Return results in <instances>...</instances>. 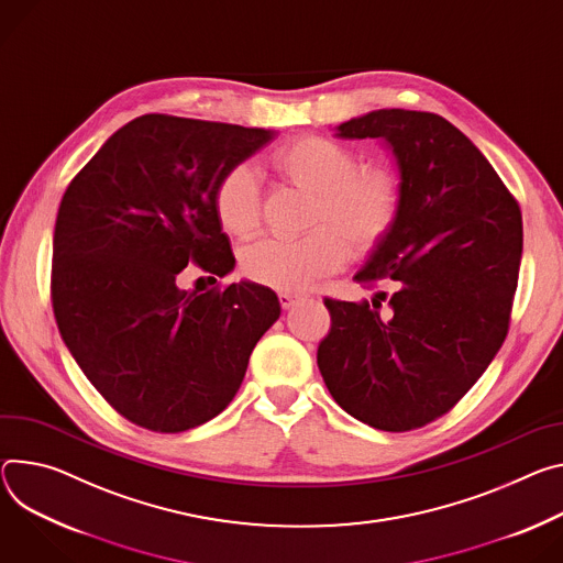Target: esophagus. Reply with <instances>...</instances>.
Returning a JSON list of instances; mask_svg holds the SVG:
<instances>
[{"label":"esophagus","instance_id":"34e87169","mask_svg":"<svg viewBox=\"0 0 563 563\" xmlns=\"http://www.w3.org/2000/svg\"><path fill=\"white\" fill-rule=\"evenodd\" d=\"M298 298H300V296H298V294H291V291H280V294H278V300H280V305H283L285 310H289Z\"/></svg>","mask_w":563,"mask_h":563}]
</instances>
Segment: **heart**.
I'll return each mask as SVG.
<instances>
[{
	"instance_id": "heart-1",
	"label": "heart",
	"mask_w": 563,
	"mask_h": 563,
	"mask_svg": "<svg viewBox=\"0 0 563 563\" xmlns=\"http://www.w3.org/2000/svg\"><path fill=\"white\" fill-rule=\"evenodd\" d=\"M274 170L305 192H312L305 235L267 238L240 255L242 274L272 289H305L334 274L354 253L375 249L399 211V179L386 166L356 168L354 152L328 136H298L272 155ZM213 211L233 238H249L261 227L258 177L240 164L216 184Z\"/></svg>"
}]
</instances>
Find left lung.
I'll return each mask as SVG.
<instances>
[{
    "label": "left lung",
    "mask_w": 563,
    "mask_h": 563,
    "mask_svg": "<svg viewBox=\"0 0 563 563\" xmlns=\"http://www.w3.org/2000/svg\"><path fill=\"white\" fill-rule=\"evenodd\" d=\"M336 136L379 139L393 152L399 211L354 278L397 287L373 302L325 298L332 328L317 364L345 413L411 431L453 408L507 336L521 209L483 152L438 114L375 110Z\"/></svg>",
    "instance_id": "left-lung-1"
}]
</instances>
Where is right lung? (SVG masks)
Instances as JSON below:
<instances>
[{"instance_id": "add662e5", "label": "right lung", "mask_w": 563, "mask_h": 563, "mask_svg": "<svg viewBox=\"0 0 563 563\" xmlns=\"http://www.w3.org/2000/svg\"><path fill=\"white\" fill-rule=\"evenodd\" d=\"M274 136L145 114L117 130L63 195L51 267L63 341L93 388L143 429L179 433L220 416L280 317L278 296L258 283L177 287L188 265L233 272L213 190Z\"/></svg>"}]
</instances>
